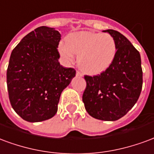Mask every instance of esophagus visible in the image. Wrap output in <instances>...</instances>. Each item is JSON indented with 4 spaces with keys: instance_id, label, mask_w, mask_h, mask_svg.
I'll return each instance as SVG.
<instances>
[{
    "instance_id": "1",
    "label": "esophagus",
    "mask_w": 154,
    "mask_h": 154,
    "mask_svg": "<svg viewBox=\"0 0 154 154\" xmlns=\"http://www.w3.org/2000/svg\"><path fill=\"white\" fill-rule=\"evenodd\" d=\"M76 75L79 76V77H82V76H83V74H82V73L80 72V71H79V70H77V71H76Z\"/></svg>"
}]
</instances>
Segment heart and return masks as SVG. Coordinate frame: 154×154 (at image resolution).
Instances as JSON below:
<instances>
[{
  "label": "heart",
  "instance_id": "heart-1",
  "mask_svg": "<svg viewBox=\"0 0 154 154\" xmlns=\"http://www.w3.org/2000/svg\"><path fill=\"white\" fill-rule=\"evenodd\" d=\"M60 55L66 61H73L79 55L78 63L85 72L98 74L112 63L117 52V45L112 36L83 31L73 33L66 42L59 45Z\"/></svg>",
  "mask_w": 154,
  "mask_h": 154
}]
</instances>
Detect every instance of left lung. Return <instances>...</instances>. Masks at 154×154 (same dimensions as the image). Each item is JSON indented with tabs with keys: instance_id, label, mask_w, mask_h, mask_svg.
<instances>
[{
	"instance_id": "obj_1",
	"label": "left lung",
	"mask_w": 154,
	"mask_h": 154,
	"mask_svg": "<svg viewBox=\"0 0 154 154\" xmlns=\"http://www.w3.org/2000/svg\"><path fill=\"white\" fill-rule=\"evenodd\" d=\"M115 39L117 52L112 63L100 75H85L83 102L91 116L116 121L124 116L139 99L143 85L140 52L124 35L107 29Z\"/></svg>"
}]
</instances>
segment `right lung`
Listing matches in <instances>:
<instances>
[{
	"label": "right lung",
	"mask_w": 154,
	"mask_h": 154,
	"mask_svg": "<svg viewBox=\"0 0 154 154\" xmlns=\"http://www.w3.org/2000/svg\"><path fill=\"white\" fill-rule=\"evenodd\" d=\"M60 40L58 31L38 27L11 52L6 72L9 99L15 112L27 122L54 116L60 94L75 76V69L58 61Z\"/></svg>",
	"instance_id": "1"
}]
</instances>
